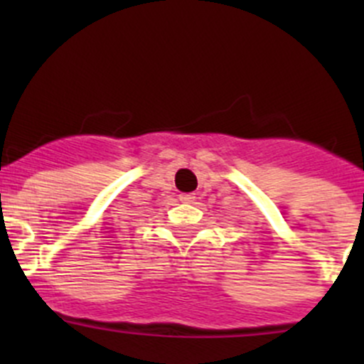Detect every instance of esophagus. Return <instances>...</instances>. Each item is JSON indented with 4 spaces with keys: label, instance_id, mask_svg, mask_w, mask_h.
<instances>
[{
    "label": "esophagus",
    "instance_id": "1",
    "mask_svg": "<svg viewBox=\"0 0 364 364\" xmlns=\"http://www.w3.org/2000/svg\"><path fill=\"white\" fill-rule=\"evenodd\" d=\"M179 200H181V203L190 204L196 200V196H193V193H181V196H179Z\"/></svg>",
    "mask_w": 364,
    "mask_h": 364
}]
</instances>
